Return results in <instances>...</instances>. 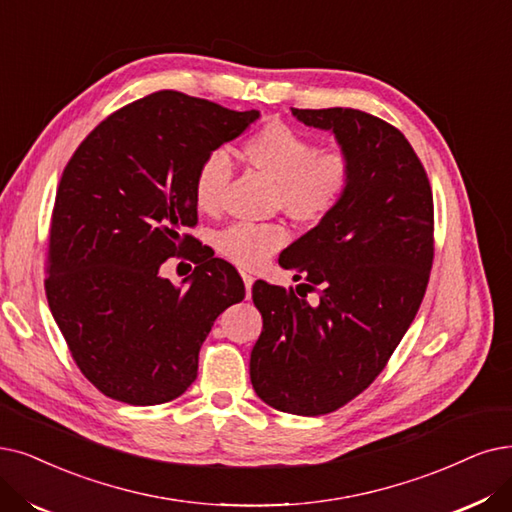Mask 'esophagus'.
<instances>
[{"label":"esophagus","mask_w":512,"mask_h":512,"mask_svg":"<svg viewBox=\"0 0 512 512\" xmlns=\"http://www.w3.org/2000/svg\"><path fill=\"white\" fill-rule=\"evenodd\" d=\"M241 277H243V283H245V294H252V285H254V277L250 275V273H241Z\"/></svg>","instance_id":"1"}]
</instances>
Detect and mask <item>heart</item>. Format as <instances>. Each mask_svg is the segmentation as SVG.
<instances>
[{
    "label": "heart",
    "mask_w": 512,
    "mask_h": 512,
    "mask_svg": "<svg viewBox=\"0 0 512 512\" xmlns=\"http://www.w3.org/2000/svg\"><path fill=\"white\" fill-rule=\"evenodd\" d=\"M241 153L252 168L277 185V208L292 220L315 227L330 218L349 195L355 178L353 157L344 149H319V142L283 121H269L245 138ZM233 178L222 151L201 159L193 178L195 206L216 214ZM288 243L281 224H231L216 237L218 252L243 269H258Z\"/></svg>",
    "instance_id": "heart-1"
}]
</instances>
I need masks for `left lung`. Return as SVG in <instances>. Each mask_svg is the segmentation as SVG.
<instances>
[{"label":"left lung","mask_w":512,"mask_h":512,"mask_svg":"<svg viewBox=\"0 0 512 512\" xmlns=\"http://www.w3.org/2000/svg\"><path fill=\"white\" fill-rule=\"evenodd\" d=\"M292 113L334 132L355 178L342 206L279 256L296 281L304 273L315 306L292 288L254 283L262 334L250 378L275 410L321 416L378 378L414 321L435 258V208L422 161L395 126L346 107Z\"/></svg>","instance_id":"8db88e82"}]
</instances>
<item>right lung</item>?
I'll list each match as a JSON object with an SVG mask.
<instances>
[{"label":"right lung","mask_w":512,"mask_h":512,"mask_svg":"<svg viewBox=\"0 0 512 512\" xmlns=\"http://www.w3.org/2000/svg\"><path fill=\"white\" fill-rule=\"evenodd\" d=\"M258 115L159 90L102 119L71 155L44 285L73 361L102 395L130 405L180 397L216 317L243 300L237 271L187 229L197 224L201 159ZM174 255L198 264L185 291L158 275Z\"/></svg>","instance_id":"right-lung-1"}]
</instances>
